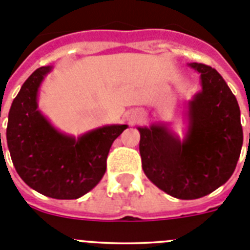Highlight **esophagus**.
Returning <instances> with one entry per match:
<instances>
[{
  "mask_svg": "<svg viewBox=\"0 0 250 250\" xmlns=\"http://www.w3.org/2000/svg\"><path fill=\"white\" fill-rule=\"evenodd\" d=\"M136 121V114L135 115H131V123L134 124Z\"/></svg>",
  "mask_w": 250,
  "mask_h": 250,
  "instance_id": "esophagus-1",
  "label": "esophagus"
}]
</instances>
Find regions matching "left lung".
Returning <instances> with one entry per match:
<instances>
[{"instance_id": "left-lung-1", "label": "left lung", "mask_w": 250, "mask_h": 250, "mask_svg": "<svg viewBox=\"0 0 250 250\" xmlns=\"http://www.w3.org/2000/svg\"><path fill=\"white\" fill-rule=\"evenodd\" d=\"M199 72L202 91L188 103V126L180 139L165 124L138 127L139 150L145 175L178 199L210 194L228 182L243 145L240 109L215 68L189 63Z\"/></svg>"}]
</instances>
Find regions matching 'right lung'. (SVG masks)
<instances>
[{
  "mask_svg": "<svg viewBox=\"0 0 250 250\" xmlns=\"http://www.w3.org/2000/svg\"><path fill=\"white\" fill-rule=\"evenodd\" d=\"M51 70L37 68L22 85L8 112L6 139L28 187L54 199H77L103 179L110 147L127 125H106L79 138L59 131L37 109L40 86Z\"/></svg>",
  "mask_w": 250,
  "mask_h": 250,
  "instance_id": "obj_1",
  "label": "right lung"
}]
</instances>
